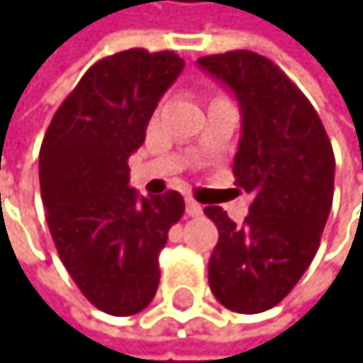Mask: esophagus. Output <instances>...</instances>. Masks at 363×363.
Instances as JSON below:
<instances>
[{"label":"esophagus","instance_id":"1","mask_svg":"<svg viewBox=\"0 0 363 363\" xmlns=\"http://www.w3.org/2000/svg\"><path fill=\"white\" fill-rule=\"evenodd\" d=\"M186 213L193 216V218L202 216V204H197L193 197H189V200H186Z\"/></svg>","mask_w":363,"mask_h":363}]
</instances>
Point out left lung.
<instances>
[{"label": "left lung", "instance_id": "obj_1", "mask_svg": "<svg viewBox=\"0 0 363 363\" xmlns=\"http://www.w3.org/2000/svg\"><path fill=\"white\" fill-rule=\"evenodd\" d=\"M197 65L241 106L234 177L255 195L241 227L220 206L204 209L218 227L209 286L227 309L261 313L289 296L316 257L334 195L332 143L316 108L266 56L236 50Z\"/></svg>", "mask_w": 363, "mask_h": 363}]
</instances>
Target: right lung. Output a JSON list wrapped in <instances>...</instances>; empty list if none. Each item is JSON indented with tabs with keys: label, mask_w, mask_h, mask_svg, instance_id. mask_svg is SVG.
I'll list each match as a JSON object with an SVG mask.
<instances>
[{
	"label": "right lung",
	"mask_w": 363,
	"mask_h": 363,
	"mask_svg": "<svg viewBox=\"0 0 363 363\" xmlns=\"http://www.w3.org/2000/svg\"><path fill=\"white\" fill-rule=\"evenodd\" d=\"M184 70L174 52L127 50L97 61L54 113L40 147L47 225L79 291L111 316H134L159 286V255L184 216L177 191L138 197L127 161Z\"/></svg>",
	"instance_id": "1"
}]
</instances>
